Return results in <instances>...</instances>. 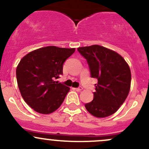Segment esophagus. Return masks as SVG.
I'll list each match as a JSON object with an SVG mask.
<instances>
[{"mask_svg":"<svg viewBox=\"0 0 149 149\" xmlns=\"http://www.w3.org/2000/svg\"><path fill=\"white\" fill-rule=\"evenodd\" d=\"M82 89H83V88L81 87V86H80L79 88H75L74 90H76V91H81L82 90Z\"/></svg>","mask_w":149,"mask_h":149,"instance_id":"esophagus-1","label":"esophagus"}]
</instances>
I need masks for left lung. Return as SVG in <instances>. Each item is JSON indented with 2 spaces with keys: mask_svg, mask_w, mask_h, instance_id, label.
Wrapping results in <instances>:
<instances>
[{
  "mask_svg": "<svg viewBox=\"0 0 149 149\" xmlns=\"http://www.w3.org/2000/svg\"><path fill=\"white\" fill-rule=\"evenodd\" d=\"M78 51L86 59L91 76L98 80L93 100L85 104L86 109L98 118L112 115L129 93L131 74L128 63L116 52L98 45L79 47Z\"/></svg>",
  "mask_w": 149,
  "mask_h": 149,
  "instance_id": "1",
  "label": "left lung"
}]
</instances>
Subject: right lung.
Segmentation results:
<instances>
[{
  "instance_id": "obj_1",
  "label": "right lung",
  "mask_w": 149,
  "mask_h": 149,
  "mask_svg": "<svg viewBox=\"0 0 149 149\" xmlns=\"http://www.w3.org/2000/svg\"><path fill=\"white\" fill-rule=\"evenodd\" d=\"M75 48L47 46L24 56L16 68L21 94L35 111L49 114L63 102L69 87L56 81L63 74V65Z\"/></svg>"
}]
</instances>
